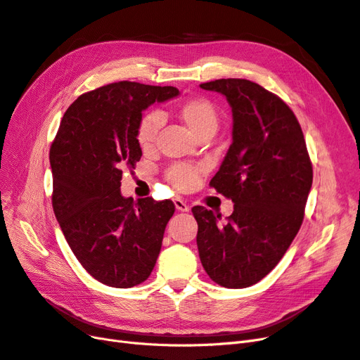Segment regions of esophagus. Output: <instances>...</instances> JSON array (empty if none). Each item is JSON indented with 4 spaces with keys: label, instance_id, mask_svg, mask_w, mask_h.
Returning a JSON list of instances; mask_svg holds the SVG:
<instances>
[{
    "label": "esophagus",
    "instance_id": "1",
    "mask_svg": "<svg viewBox=\"0 0 360 360\" xmlns=\"http://www.w3.org/2000/svg\"><path fill=\"white\" fill-rule=\"evenodd\" d=\"M174 205H176V209L179 210V212H189V205L184 202V201H181L180 198H176L174 200Z\"/></svg>",
    "mask_w": 360,
    "mask_h": 360
}]
</instances>
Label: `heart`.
Returning <instances> with one entry per match:
<instances>
[{
	"instance_id": "obj_1",
	"label": "heart",
	"mask_w": 360,
	"mask_h": 360,
	"mask_svg": "<svg viewBox=\"0 0 360 360\" xmlns=\"http://www.w3.org/2000/svg\"><path fill=\"white\" fill-rule=\"evenodd\" d=\"M179 117L197 138L204 135H213L216 132L217 124H219V117H217L216 108L212 105V102L201 99V97L184 101L179 106ZM162 123L163 118L159 112H148L139 120L136 139L138 144L144 150L153 147ZM201 172V167L174 165L167 171V179L174 188L180 191H188L198 181Z\"/></svg>"
}]
</instances>
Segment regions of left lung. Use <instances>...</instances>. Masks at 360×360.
I'll use <instances>...</instances> for the list:
<instances>
[{
	"mask_svg": "<svg viewBox=\"0 0 360 360\" xmlns=\"http://www.w3.org/2000/svg\"><path fill=\"white\" fill-rule=\"evenodd\" d=\"M200 86L231 106L233 143L210 186L234 202L224 224L202 205L192 209L200 259L216 284L246 288L270 274L299 233L312 163L297 118L281 97L248 79Z\"/></svg>",
	"mask_w": 360,
	"mask_h": 360,
	"instance_id": "obj_1",
	"label": "left lung"
}]
</instances>
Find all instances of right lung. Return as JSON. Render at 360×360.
<instances>
[{
  "mask_svg": "<svg viewBox=\"0 0 360 360\" xmlns=\"http://www.w3.org/2000/svg\"><path fill=\"white\" fill-rule=\"evenodd\" d=\"M176 86L114 82L81 94L64 112L51 146L52 207L82 267L105 285L130 288L153 270L172 201L124 198L123 169L143 151V111L179 96Z\"/></svg>",
  "mask_w": 360,
  "mask_h": 360,
  "instance_id": "obj_1",
  "label": "right lung"
}]
</instances>
